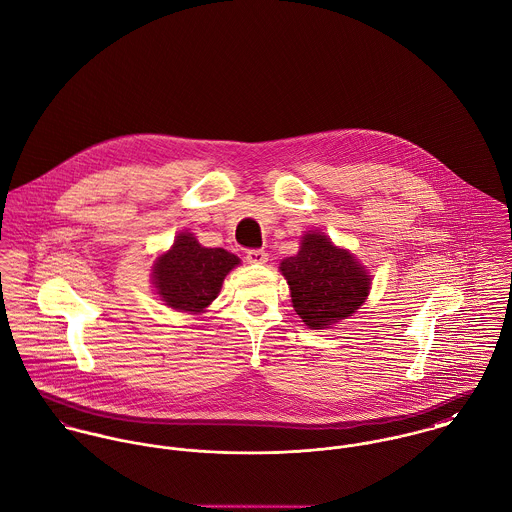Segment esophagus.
<instances>
[{
  "label": "esophagus",
  "instance_id": "esophagus-1",
  "mask_svg": "<svg viewBox=\"0 0 512 512\" xmlns=\"http://www.w3.org/2000/svg\"><path fill=\"white\" fill-rule=\"evenodd\" d=\"M245 259H247V263H253V265H263V263H267L269 255H267L263 249H249V251L245 253Z\"/></svg>",
  "mask_w": 512,
  "mask_h": 512
}]
</instances>
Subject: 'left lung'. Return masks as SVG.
Returning a JSON list of instances; mask_svg holds the SVG:
<instances>
[{
  "instance_id": "obj_1",
  "label": "left lung",
  "mask_w": 512,
  "mask_h": 512,
  "mask_svg": "<svg viewBox=\"0 0 512 512\" xmlns=\"http://www.w3.org/2000/svg\"><path fill=\"white\" fill-rule=\"evenodd\" d=\"M291 299L303 322L314 328L352 316L370 293V275L346 251L320 233H307L297 257L281 263Z\"/></svg>"
}]
</instances>
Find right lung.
<instances>
[{
  "instance_id": "add662e5",
  "label": "right lung",
  "mask_w": 512,
  "mask_h": 512,
  "mask_svg": "<svg viewBox=\"0 0 512 512\" xmlns=\"http://www.w3.org/2000/svg\"><path fill=\"white\" fill-rule=\"evenodd\" d=\"M239 257L221 247H202L192 233H180L168 253L154 263V283L168 307L202 312L217 299L225 275Z\"/></svg>"
}]
</instances>
